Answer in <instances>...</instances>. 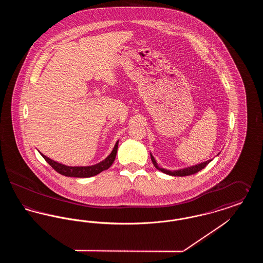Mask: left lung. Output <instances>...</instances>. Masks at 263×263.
Here are the masks:
<instances>
[{
  "instance_id": "left-lung-1",
  "label": "left lung",
  "mask_w": 263,
  "mask_h": 263,
  "mask_svg": "<svg viewBox=\"0 0 263 263\" xmlns=\"http://www.w3.org/2000/svg\"><path fill=\"white\" fill-rule=\"evenodd\" d=\"M151 160L154 163L155 167L161 172H163V174H166V175H174V176H186V175H194L198 172H200L202 168H204L208 163H210L212 160H209V161H206L204 163H199V164H196V165H193V166H189L186 168H182V170H178V171H167V170H164L163 167H160L157 162L155 160V158L151 155Z\"/></svg>"
}]
</instances>
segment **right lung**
I'll return each instance as SVG.
<instances>
[{
	"label": "right lung",
	"instance_id": "1",
	"mask_svg": "<svg viewBox=\"0 0 263 263\" xmlns=\"http://www.w3.org/2000/svg\"><path fill=\"white\" fill-rule=\"evenodd\" d=\"M117 148H118V141L116 142L111 154L104 161L100 162V163H97L95 165H90V166H68V165H65V164L57 163V162L51 160L46 156H44L43 154H41V156L60 175H65V176H72V177H90L93 175H99L101 172L110 167V165L112 164L115 160Z\"/></svg>",
	"mask_w": 263,
	"mask_h": 263
}]
</instances>
